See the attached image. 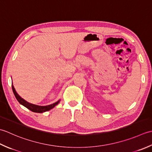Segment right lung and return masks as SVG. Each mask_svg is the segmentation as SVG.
Here are the masks:
<instances>
[{
	"mask_svg": "<svg viewBox=\"0 0 152 152\" xmlns=\"http://www.w3.org/2000/svg\"><path fill=\"white\" fill-rule=\"evenodd\" d=\"M12 91H13L15 97V98L17 99V100L19 102V103L21 105H23V106L27 107V109H29V110L33 111V112L43 113V112H45V111L50 110L51 109H52V108L56 106V105H58L59 104V102H60V100H59L56 102H55V103L50 104V105H48V106H37V105L29 103V102H27V101L25 100L24 99H23L22 98H21L20 96L18 95V94L17 93L16 91H15V90L14 88V86L13 85H12Z\"/></svg>",
	"mask_w": 152,
	"mask_h": 152,
	"instance_id": "obj_1",
	"label": "right lung"
}]
</instances>
